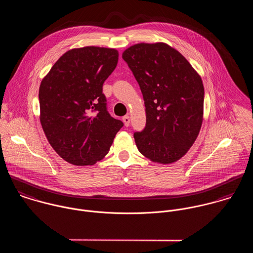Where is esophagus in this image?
<instances>
[{"label":"esophagus","mask_w":253,"mask_h":253,"mask_svg":"<svg viewBox=\"0 0 253 253\" xmlns=\"http://www.w3.org/2000/svg\"><path fill=\"white\" fill-rule=\"evenodd\" d=\"M123 122L126 126H128L129 123H130V118L128 116H125V117H123Z\"/></svg>","instance_id":"34e87169"}]
</instances>
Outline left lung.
<instances>
[{
	"mask_svg": "<svg viewBox=\"0 0 253 253\" xmlns=\"http://www.w3.org/2000/svg\"><path fill=\"white\" fill-rule=\"evenodd\" d=\"M123 58L144 99L146 126L133 135L139 152L162 165L180 160L196 141L204 120L201 76L166 42L133 44Z\"/></svg>",
	"mask_w": 253,
	"mask_h": 253,
	"instance_id": "8db88e82",
	"label": "left lung"
}]
</instances>
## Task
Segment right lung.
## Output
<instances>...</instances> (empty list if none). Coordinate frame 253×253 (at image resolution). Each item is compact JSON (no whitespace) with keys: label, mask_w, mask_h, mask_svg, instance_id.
I'll return each instance as SVG.
<instances>
[{"label":"right lung","mask_w":253,"mask_h":253,"mask_svg":"<svg viewBox=\"0 0 253 253\" xmlns=\"http://www.w3.org/2000/svg\"><path fill=\"white\" fill-rule=\"evenodd\" d=\"M118 59L115 48H72L41 82L42 130L53 150L69 164L92 166L101 161L124 126L110 116L102 93V85Z\"/></svg>","instance_id":"add662e5"}]
</instances>
